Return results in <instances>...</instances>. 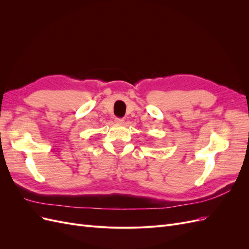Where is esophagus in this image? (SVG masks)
<instances>
[{
    "instance_id": "34e87169",
    "label": "esophagus",
    "mask_w": 249,
    "mask_h": 249,
    "mask_svg": "<svg viewBox=\"0 0 249 249\" xmlns=\"http://www.w3.org/2000/svg\"><path fill=\"white\" fill-rule=\"evenodd\" d=\"M124 120L123 118H118V117L115 118V124H124Z\"/></svg>"
}]
</instances>
